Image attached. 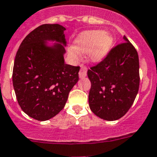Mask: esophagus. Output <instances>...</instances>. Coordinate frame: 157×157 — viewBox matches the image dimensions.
I'll use <instances>...</instances> for the list:
<instances>
[{
	"mask_svg": "<svg viewBox=\"0 0 157 157\" xmlns=\"http://www.w3.org/2000/svg\"><path fill=\"white\" fill-rule=\"evenodd\" d=\"M87 67L84 66V65H81V69H80V71L78 73V75H79L80 78H83L87 76Z\"/></svg>",
	"mask_w": 157,
	"mask_h": 157,
	"instance_id": "esophagus-1",
	"label": "esophagus"
}]
</instances>
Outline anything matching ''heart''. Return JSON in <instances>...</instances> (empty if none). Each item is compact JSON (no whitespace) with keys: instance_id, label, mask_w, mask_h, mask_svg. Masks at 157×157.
<instances>
[{"instance_id":"obj_1","label":"heart","mask_w":157,"mask_h":157,"mask_svg":"<svg viewBox=\"0 0 157 157\" xmlns=\"http://www.w3.org/2000/svg\"><path fill=\"white\" fill-rule=\"evenodd\" d=\"M114 43L112 35L103 30H88L78 35L75 47L68 49V56L73 61L79 60L81 54L92 63H100L110 53Z\"/></svg>"}]
</instances>
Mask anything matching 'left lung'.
Instances as JSON below:
<instances>
[{"label":"left lung","mask_w":157,"mask_h":157,"mask_svg":"<svg viewBox=\"0 0 157 157\" xmlns=\"http://www.w3.org/2000/svg\"><path fill=\"white\" fill-rule=\"evenodd\" d=\"M114 47L105 59L87 70L92 86L88 96L90 109L108 121L117 120L128 112L138 92L139 60L127 37Z\"/></svg>","instance_id":"1"}]
</instances>
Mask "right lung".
<instances>
[{"mask_svg": "<svg viewBox=\"0 0 157 157\" xmlns=\"http://www.w3.org/2000/svg\"><path fill=\"white\" fill-rule=\"evenodd\" d=\"M65 31L60 24H42L27 35L15 56L12 78L17 101L25 114L40 121L65 107L78 81L79 66L65 63Z\"/></svg>", "mask_w": 157, "mask_h": 157, "instance_id": "obj_1", "label": "right lung"}]
</instances>
